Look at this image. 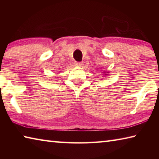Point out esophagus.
Segmentation results:
<instances>
[{
	"label": "esophagus",
	"instance_id": "esophagus-1",
	"mask_svg": "<svg viewBox=\"0 0 159 159\" xmlns=\"http://www.w3.org/2000/svg\"><path fill=\"white\" fill-rule=\"evenodd\" d=\"M74 65L76 66L81 67L83 65V62H79V61H76V62L74 63Z\"/></svg>",
	"mask_w": 159,
	"mask_h": 159
}]
</instances>
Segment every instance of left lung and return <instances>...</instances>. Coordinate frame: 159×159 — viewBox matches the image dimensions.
I'll return each instance as SVG.
<instances>
[{
  "label": "left lung",
  "instance_id": "left-lung-1",
  "mask_svg": "<svg viewBox=\"0 0 159 159\" xmlns=\"http://www.w3.org/2000/svg\"><path fill=\"white\" fill-rule=\"evenodd\" d=\"M102 74H104V76H107V75H108V74L109 73V71H102Z\"/></svg>",
  "mask_w": 159,
  "mask_h": 159
}]
</instances>
